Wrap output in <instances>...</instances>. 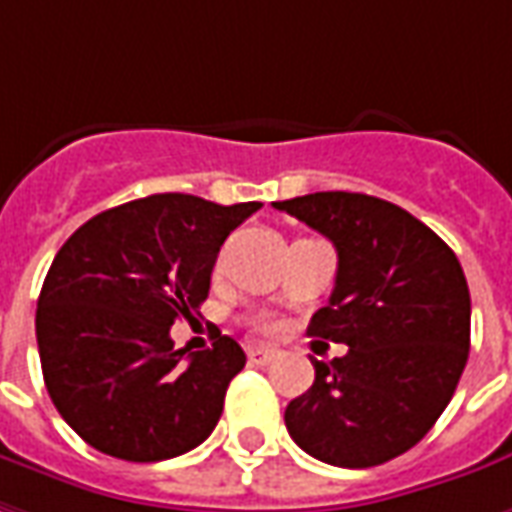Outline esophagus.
Returning a JSON list of instances; mask_svg holds the SVG:
<instances>
[{"label":"esophagus","instance_id":"esophagus-1","mask_svg":"<svg viewBox=\"0 0 512 512\" xmlns=\"http://www.w3.org/2000/svg\"><path fill=\"white\" fill-rule=\"evenodd\" d=\"M277 356H280V350L271 347V344H255V347H249V361L252 364H271Z\"/></svg>","mask_w":512,"mask_h":512}]
</instances>
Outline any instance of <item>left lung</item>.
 I'll return each instance as SVG.
<instances>
[{
  "label": "left lung",
  "mask_w": 512,
  "mask_h": 512,
  "mask_svg": "<svg viewBox=\"0 0 512 512\" xmlns=\"http://www.w3.org/2000/svg\"><path fill=\"white\" fill-rule=\"evenodd\" d=\"M339 255L336 285L308 336L347 344L316 361L285 406L291 440L339 468H373L417 446L443 415L471 347V294L457 255L423 221L364 193L274 201Z\"/></svg>",
  "instance_id": "8db88e82"
}]
</instances>
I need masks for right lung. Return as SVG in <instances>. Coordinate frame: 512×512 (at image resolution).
<instances>
[{"mask_svg":"<svg viewBox=\"0 0 512 512\" xmlns=\"http://www.w3.org/2000/svg\"><path fill=\"white\" fill-rule=\"evenodd\" d=\"M260 201L156 193L89 218L41 285L36 339L58 415L97 451L159 462L201 446L241 373V344L173 347L170 325L210 294L215 257Z\"/></svg>","mask_w":512,"mask_h":512,"instance_id":"add662e5","label":"right lung"}]
</instances>
